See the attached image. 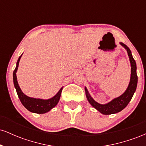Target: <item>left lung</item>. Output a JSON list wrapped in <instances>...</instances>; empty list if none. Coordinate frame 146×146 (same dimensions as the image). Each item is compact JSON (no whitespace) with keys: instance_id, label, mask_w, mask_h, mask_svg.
I'll return each instance as SVG.
<instances>
[{"instance_id":"8db88e82","label":"left lung","mask_w":146,"mask_h":146,"mask_svg":"<svg viewBox=\"0 0 146 146\" xmlns=\"http://www.w3.org/2000/svg\"><path fill=\"white\" fill-rule=\"evenodd\" d=\"M119 44L127 51L129 60H130V66H131V74H130V82H129L128 86L124 93L120 96L113 99L111 101L108 102V103L102 104H100L95 101L94 99L90 96L86 87H84L85 93H86V97L88 102H89L90 104L93 108H95V109L98 110L100 113L103 114V115H111V114L117 113L121 111L123 109H124L125 107L127 106V105L128 104L129 102H130V100H131L134 93L136 91L137 82H138V78H137V75L136 62H135L133 57H132L131 51L130 50V48L123 43L119 42Z\"/></svg>"}]
</instances>
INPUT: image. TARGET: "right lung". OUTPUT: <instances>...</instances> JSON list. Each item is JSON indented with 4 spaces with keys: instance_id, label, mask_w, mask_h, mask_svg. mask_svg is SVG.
I'll return each mask as SVG.
<instances>
[{
    "instance_id": "right-lung-1",
    "label": "right lung",
    "mask_w": 146,
    "mask_h": 146,
    "mask_svg": "<svg viewBox=\"0 0 146 146\" xmlns=\"http://www.w3.org/2000/svg\"><path fill=\"white\" fill-rule=\"evenodd\" d=\"M23 54L18 58L17 62H16V66L13 73V80H14V87L16 88V92L18 98L21 100V103L29 111L33 113L37 114H44L50 111L52 108H54L58 104L61 96L62 90L63 87L59 90V91L56 93L53 98L47 99V100H44V99L40 98H31V97L27 96L22 91L21 88H20L18 85L17 76H16V73H17L18 65H19V62Z\"/></svg>"
}]
</instances>
